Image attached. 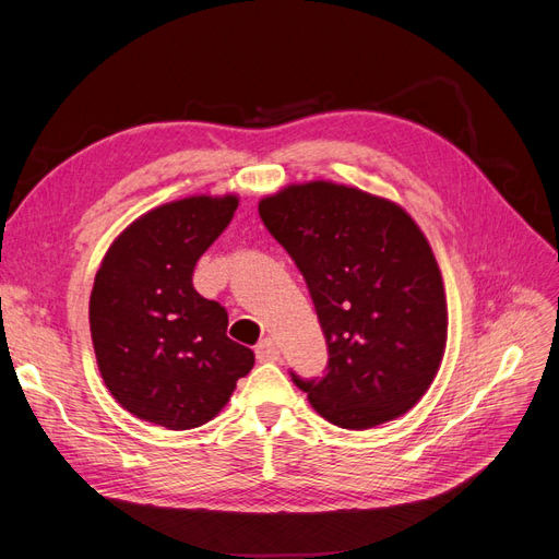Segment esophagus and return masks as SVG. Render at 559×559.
<instances>
[{
    "instance_id": "1",
    "label": "esophagus",
    "mask_w": 559,
    "mask_h": 559,
    "mask_svg": "<svg viewBox=\"0 0 559 559\" xmlns=\"http://www.w3.org/2000/svg\"><path fill=\"white\" fill-rule=\"evenodd\" d=\"M257 359L259 361H277L280 359V345L273 341V337H265L257 345Z\"/></svg>"
}]
</instances>
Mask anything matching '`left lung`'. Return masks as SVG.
Listing matches in <instances>:
<instances>
[{"instance_id": "obj_1", "label": "left lung", "mask_w": 559, "mask_h": 559, "mask_svg": "<svg viewBox=\"0 0 559 559\" xmlns=\"http://www.w3.org/2000/svg\"><path fill=\"white\" fill-rule=\"evenodd\" d=\"M261 222L308 284L329 361L292 380L343 429L411 411L443 359L448 308L425 235L399 205L310 181L261 200Z\"/></svg>"}]
</instances>
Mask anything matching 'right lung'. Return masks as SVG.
<instances>
[{
	"mask_svg": "<svg viewBox=\"0 0 559 559\" xmlns=\"http://www.w3.org/2000/svg\"><path fill=\"white\" fill-rule=\"evenodd\" d=\"M235 210V195L151 210L118 235L95 275L91 335L99 373L114 399L151 425H205L253 366V352L226 335V308L193 289L198 259Z\"/></svg>",
	"mask_w": 559,
	"mask_h": 559,
	"instance_id": "add662e5",
	"label": "right lung"
}]
</instances>
